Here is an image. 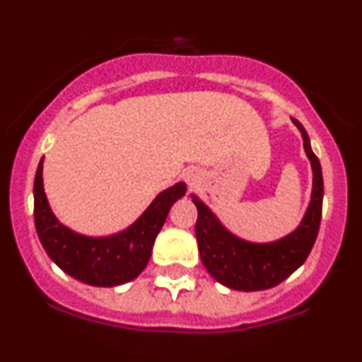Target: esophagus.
I'll return each instance as SVG.
<instances>
[{"instance_id":"34e87169","label":"esophagus","mask_w":362,"mask_h":362,"mask_svg":"<svg viewBox=\"0 0 362 362\" xmlns=\"http://www.w3.org/2000/svg\"><path fill=\"white\" fill-rule=\"evenodd\" d=\"M199 178H201V173L197 171V168H187L184 171V180L187 182L189 187H194V185L199 182Z\"/></svg>"}]
</instances>
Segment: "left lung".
Segmentation results:
<instances>
[{"mask_svg":"<svg viewBox=\"0 0 362 362\" xmlns=\"http://www.w3.org/2000/svg\"><path fill=\"white\" fill-rule=\"evenodd\" d=\"M293 124L302 133L303 149L312 168V192L302 222L284 238L271 243H251L227 229L196 194V239L201 262L215 281L238 291H260L277 286L291 276L309 257L319 232L322 211V171L317 156L312 152L310 139L298 119Z\"/></svg>","mask_w":362,"mask_h":362,"instance_id":"1","label":"left lung"}]
</instances>
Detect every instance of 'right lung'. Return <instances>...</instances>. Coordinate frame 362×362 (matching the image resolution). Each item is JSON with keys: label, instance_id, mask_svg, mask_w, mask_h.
Returning <instances> with one entry per match:
<instances>
[{"label": "right lung", "instance_id": "obj_1", "mask_svg": "<svg viewBox=\"0 0 362 362\" xmlns=\"http://www.w3.org/2000/svg\"><path fill=\"white\" fill-rule=\"evenodd\" d=\"M43 161L45 158H41L34 178V226L52 262L90 286L112 288L139 277L149 262L156 235L170 208L185 196L187 185L177 182L159 192L147 210L124 230L93 238L69 229L53 215L43 187Z\"/></svg>", "mask_w": 362, "mask_h": 362}]
</instances>
